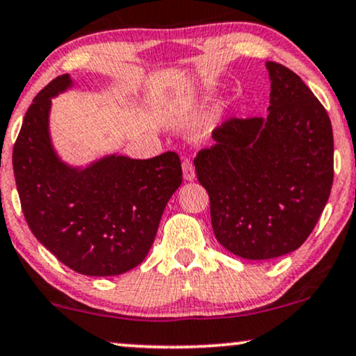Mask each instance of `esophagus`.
Returning <instances> with one entry per match:
<instances>
[{"label": "esophagus", "mask_w": 356, "mask_h": 356, "mask_svg": "<svg viewBox=\"0 0 356 356\" xmlns=\"http://www.w3.org/2000/svg\"><path fill=\"white\" fill-rule=\"evenodd\" d=\"M181 168H183V177H185L186 181H193V179H195V177H196L195 166H193V163L190 160H188V158H186V160H183Z\"/></svg>", "instance_id": "obj_1"}]
</instances>
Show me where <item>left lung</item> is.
<instances>
[{"instance_id":"1","label":"left lung","mask_w":356,"mask_h":356,"mask_svg":"<svg viewBox=\"0 0 356 356\" xmlns=\"http://www.w3.org/2000/svg\"><path fill=\"white\" fill-rule=\"evenodd\" d=\"M267 117L227 118L195 158L216 239L234 256L267 261L299 249L333 183L328 113L302 79L267 60Z\"/></svg>"}]
</instances>
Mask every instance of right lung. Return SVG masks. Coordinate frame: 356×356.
<instances>
[{
  "instance_id": "right-lung-1",
  "label": "right lung",
  "mask_w": 356,
  "mask_h": 356,
  "mask_svg": "<svg viewBox=\"0 0 356 356\" xmlns=\"http://www.w3.org/2000/svg\"><path fill=\"white\" fill-rule=\"evenodd\" d=\"M74 86L56 77L34 97L13 148V170L29 229L63 264L92 277L142 264L173 193L175 152L148 160L111 153L86 166L65 163L52 145V99Z\"/></svg>"
}]
</instances>
